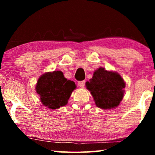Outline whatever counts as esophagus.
Here are the masks:
<instances>
[{
    "mask_svg": "<svg viewBox=\"0 0 155 155\" xmlns=\"http://www.w3.org/2000/svg\"><path fill=\"white\" fill-rule=\"evenodd\" d=\"M78 85H79V87H84V86H85V81H78Z\"/></svg>",
    "mask_w": 155,
    "mask_h": 155,
    "instance_id": "1",
    "label": "esophagus"
}]
</instances>
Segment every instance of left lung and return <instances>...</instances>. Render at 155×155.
<instances>
[{
	"mask_svg": "<svg viewBox=\"0 0 155 155\" xmlns=\"http://www.w3.org/2000/svg\"><path fill=\"white\" fill-rule=\"evenodd\" d=\"M86 87L94 97L96 105L101 109H113L119 105L124 96L125 83L121 76L100 68Z\"/></svg>",
	"mask_w": 155,
	"mask_h": 155,
	"instance_id": "left-lung-1",
	"label": "left lung"
}]
</instances>
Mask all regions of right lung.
Returning a JSON list of instances; mask_svg holds the SVG:
<instances>
[{"instance_id":"add662e5","label":"right lung","mask_w":155,"mask_h":155,"mask_svg":"<svg viewBox=\"0 0 155 155\" xmlns=\"http://www.w3.org/2000/svg\"><path fill=\"white\" fill-rule=\"evenodd\" d=\"M75 88L74 81H68L61 71H54L47 72L39 78L36 91L44 106L55 109L68 103Z\"/></svg>"}]
</instances>
